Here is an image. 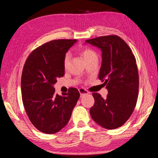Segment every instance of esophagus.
Wrapping results in <instances>:
<instances>
[{"instance_id": "34e87169", "label": "esophagus", "mask_w": 158, "mask_h": 158, "mask_svg": "<svg viewBox=\"0 0 158 158\" xmlns=\"http://www.w3.org/2000/svg\"><path fill=\"white\" fill-rule=\"evenodd\" d=\"M79 91L80 93V95H81V96H83L84 95H86V94H89V92L88 91V90H86L84 89H83V88H81V89H79Z\"/></svg>"}]
</instances>
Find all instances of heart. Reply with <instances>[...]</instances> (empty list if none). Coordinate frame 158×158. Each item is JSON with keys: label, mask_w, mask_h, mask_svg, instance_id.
<instances>
[{"label": "heart", "mask_w": 158, "mask_h": 158, "mask_svg": "<svg viewBox=\"0 0 158 158\" xmlns=\"http://www.w3.org/2000/svg\"><path fill=\"white\" fill-rule=\"evenodd\" d=\"M80 53H81V56L84 58L85 62L92 59H94V58H98V55L97 53H95V51L88 47L81 48V49H80ZM69 57H70V56H69V53H66L65 57H64L63 64L65 68H67L68 65Z\"/></svg>", "instance_id": "b5f03b06"}]
</instances>
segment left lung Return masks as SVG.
I'll use <instances>...</instances> for the list:
<instances>
[{"instance_id": "left-lung-1", "label": "left lung", "mask_w": 158, "mask_h": 158, "mask_svg": "<svg viewBox=\"0 0 158 158\" xmlns=\"http://www.w3.org/2000/svg\"><path fill=\"white\" fill-rule=\"evenodd\" d=\"M85 42L102 51L98 77L108 90L105 99L98 93H93L95 103L90 109V116L102 127L116 129L129 119L137 104L139 73L136 58L126 42L118 35L101 36Z\"/></svg>"}]
</instances>
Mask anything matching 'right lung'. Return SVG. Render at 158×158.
Here are the masks:
<instances>
[{
	"label": "right lung",
	"mask_w": 158,
	"mask_h": 158,
	"mask_svg": "<svg viewBox=\"0 0 158 158\" xmlns=\"http://www.w3.org/2000/svg\"><path fill=\"white\" fill-rule=\"evenodd\" d=\"M77 40H54L32 52L21 74V95L29 120L40 132H58L68 124L80 97L76 88L63 95L56 94L53 84L65 74L63 60Z\"/></svg>",
	"instance_id": "right-lung-1"
}]
</instances>
